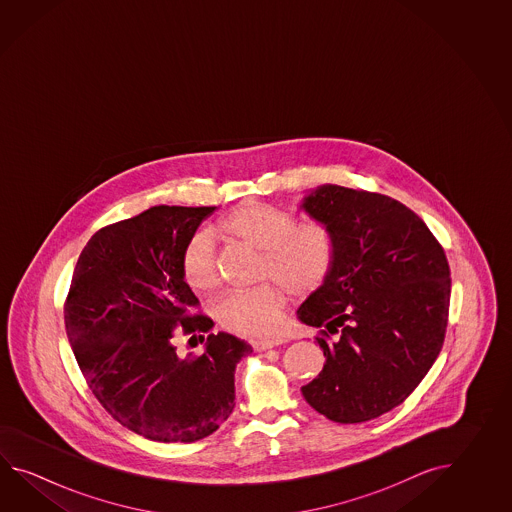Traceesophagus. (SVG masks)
I'll use <instances>...</instances> for the list:
<instances>
[{
	"mask_svg": "<svg viewBox=\"0 0 512 512\" xmlns=\"http://www.w3.org/2000/svg\"><path fill=\"white\" fill-rule=\"evenodd\" d=\"M283 342H285L283 338H254L251 340V346L254 351H265V349L276 348Z\"/></svg>",
	"mask_w": 512,
	"mask_h": 512,
	"instance_id": "1",
	"label": "esophagus"
}]
</instances>
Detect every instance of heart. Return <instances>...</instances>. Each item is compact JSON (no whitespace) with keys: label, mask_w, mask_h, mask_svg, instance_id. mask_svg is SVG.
Returning a JSON list of instances; mask_svg holds the SVG:
<instances>
[{"label":"heart","mask_w":512,"mask_h":512,"mask_svg":"<svg viewBox=\"0 0 512 512\" xmlns=\"http://www.w3.org/2000/svg\"><path fill=\"white\" fill-rule=\"evenodd\" d=\"M218 232L230 241L261 251L260 280L247 291L225 294L214 305L219 326L252 337L280 331L285 290L298 298L320 291L337 263V236L326 221H298L293 212L263 201H243L219 219ZM179 272L188 289L208 293L218 285L214 245L197 232L179 254Z\"/></svg>","instance_id":"b5f03b06"}]
</instances>
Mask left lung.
<instances>
[{
    "label": "left lung",
    "instance_id": "obj_1",
    "mask_svg": "<svg viewBox=\"0 0 512 512\" xmlns=\"http://www.w3.org/2000/svg\"><path fill=\"white\" fill-rule=\"evenodd\" d=\"M302 207L338 243L326 285L298 309L320 329L326 357L302 393L335 423H364L403 403L443 348L448 260L425 221L392 197L322 185Z\"/></svg>",
    "mask_w": 512,
    "mask_h": 512
}]
</instances>
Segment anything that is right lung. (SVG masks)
<instances>
[{"label":"right lung","mask_w":512,"mask_h":512,"mask_svg":"<svg viewBox=\"0 0 512 512\" xmlns=\"http://www.w3.org/2000/svg\"><path fill=\"white\" fill-rule=\"evenodd\" d=\"M216 207H152L98 230L78 256L64 304L78 368L98 403L131 432L161 443L214 434L234 410V371L252 348L192 313L199 300L179 254ZM208 340L179 360L173 331Z\"/></svg>","instance_id":"obj_1"}]
</instances>
